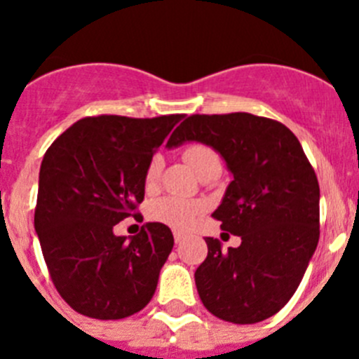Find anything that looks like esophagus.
<instances>
[{"label": "esophagus", "instance_id": "esophagus-1", "mask_svg": "<svg viewBox=\"0 0 359 359\" xmlns=\"http://www.w3.org/2000/svg\"><path fill=\"white\" fill-rule=\"evenodd\" d=\"M183 239H185V236H183V233H180V231H174V243L180 244Z\"/></svg>", "mask_w": 359, "mask_h": 359}]
</instances>
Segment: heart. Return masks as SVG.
Here are the masks:
<instances>
[{"instance_id":"1","label":"heart","mask_w":359,"mask_h":359,"mask_svg":"<svg viewBox=\"0 0 359 359\" xmlns=\"http://www.w3.org/2000/svg\"><path fill=\"white\" fill-rule=\"evenodd\" d=\"M183 158H185L187 163H189L196 172H198L199 169H203L208 161L219 160L217 154H215L208 145L198 144V142H196V144H189L183 149ZM160 169L161 158L152 156L147 165V170H145V183H147V185H152V183L156 182ZM201 203L187 201V199L174 198V196H165V198L156 199V201H152L151 207H149V217H151L152 221L167 224V226L180 231L190 230V228L198 223V219L201 217Z\"/></svg>"}]
</instances>
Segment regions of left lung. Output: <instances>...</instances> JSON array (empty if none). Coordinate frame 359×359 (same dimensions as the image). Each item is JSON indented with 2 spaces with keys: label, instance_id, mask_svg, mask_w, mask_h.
I'll return each mask as SVG.
<instances>
[{
  "label": "left lung",
  "instance_id": "8db88e82",
  "mask_svg": "<svg viewBox=\"0 0 359 359\" xmlns=\"http://www.w3.org/2000/svg\"><path fill=\"white\" fill-rule=\"evenodd\" d=\"M201 142L224 158L233 180L212 217L241 237L224 252L207 237L196 287L212 315L257 323L290 302L320 237V187L297 136L277 120L250 113L190 115L167 147Z\"/></svg>",
  "mask_w": 359,
  "mask_h": 359
}]
</instances>
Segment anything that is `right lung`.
I'll return each instance as SVG.
<instances>
[{
	"instance_id": "add662e5",
	"label": "right lung",
	"mask_w": 359,
	"mask_h": 359,
	"mask_svg": "<svg viewBox=\"0 0 359 359\" xmlns=\"http://www.w3.org/2000/svg\"><path fill=\"white\" fill-rule=\"evenodd\" d=\"M182 116H88L44 154L34 226L53 286L81 315L126 318L156 291L174 246L170 228L147 223L126 241L113 226L136 215L154 149Z\"/></svg>"
}]
</instances>
